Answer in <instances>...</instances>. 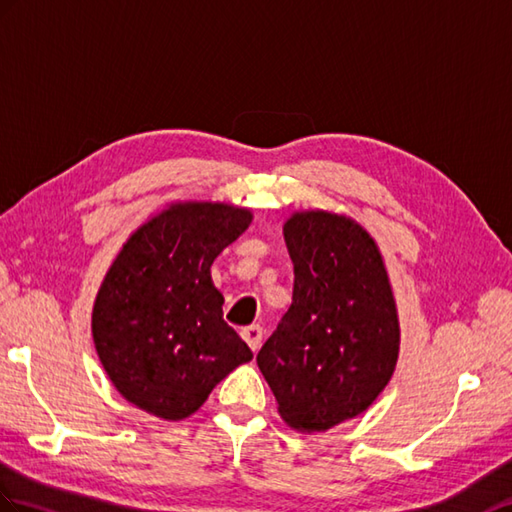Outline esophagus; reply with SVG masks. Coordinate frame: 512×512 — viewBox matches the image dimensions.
I'll return each mask as SVG.
<instances>
[{
	"label": "esophagus",
	"instance_id": "esophagus-1",
	"mask_svg": "<svg viewBox=\"0 0 512 512\" xmlns=\"http://www.w3.org/2000/svg\"><path fill=\"white\" fill-rule=\"evenodd\" d=\"M242 338L246 340L248 347H251L253 351H257V349L261 347V338H264V329H261L259 325L244 327V329H242Z\"/></svg>",
	"mask_w": 512,
	"mask_h": 512
}]
</instances>
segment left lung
<instances>
[{
    "instance_id": "8db88e82",
    "label": "left lung",
    "mask_w": 512,
    "mask_h": 512,
    "mask_svg": "<svg viewBox=\"0 0 512 512\" xmlns=\"http://www.w3.org/2000/svg\"><path fill=\"white\" fill-rule=\"evenodd\" d=\"M292 305L257 366L296 430L325 432L377 399L399 355L397 307L382 253L360 224L327 211L285 222Z\"/></svg>"
}]
</instances>
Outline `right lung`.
Returning <instances> with one entry per match:
<instances>
[{
  "label": "right lung",
  "mask_w": 512,
  "mask_h": 512,
  "mask_svg": "<svg viewBox=\"0 0 512 512\" xmlns=\"http://www.w3.org/2000/svg\"><path fill=\"white\" fill-rule=\"evenodd\" d=\"M222 202L172 205L130 235L93 305V342L115 388L154 417L194 414L253 351L222 318L211 264L251 224Z\"/></svg>",
  "instance_id": "add662e5"
}]
</instances>
